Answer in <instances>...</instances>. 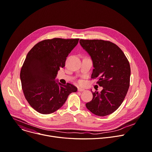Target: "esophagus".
<instances>
[{"label":"esophagus","instance_id":"1","mask_svg":"<svg viewBox=\"0 0 152 152\" xmlns=\"http://www.w3.org/2000/svg\"><path fill=\"white\" fill-rule=\"evenodd\" d=\"M77 90H78V91H85V90L84 88H78Z\"/></svg>","mask_w":152,"mask_h":152}]
</instances>
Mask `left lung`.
<instances>
[{
	"mask_svg": "<svg viewBox=\"0 0 152 152\" xmlns=\"http://www.w3.org/2000/svg\"><path fill=\"white\" fill-rule=\"evenodd\" d=\"M81 47L90 55L94 69L91 78L103 89L93 93L92 100L86 105L99 116L112 114L125 99L130 86V66L123 51L115 44L103 40L80 39Z\"/></svg>",
	"mask_w": 152,
	"mask_h": 152,
	"instance_id": "left-lung-1",
	"label": "left lung"
}]
</instances>
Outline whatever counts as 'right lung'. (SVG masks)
Returning a JSON list of instances; mask_svg holds the SVG:
<instances>
[{
    "label": "right lung",
    "mask_w": 152,
    "mask_h": 152,
    "mask_svg": "<svg viewBox=\"0 0 152 152\" xmlns=\"http://www.w3.org/2000/svg\"><path fill=\"white\" fill-rule=\"evenodd\" d=\"M79 39L54 38L40 41L26 55L20 77L25 97L37 112L47 115L59 109L77 88L62 85L56 77Z\"/></svg>",
    "instance_id": "1"
}]
</instances>
